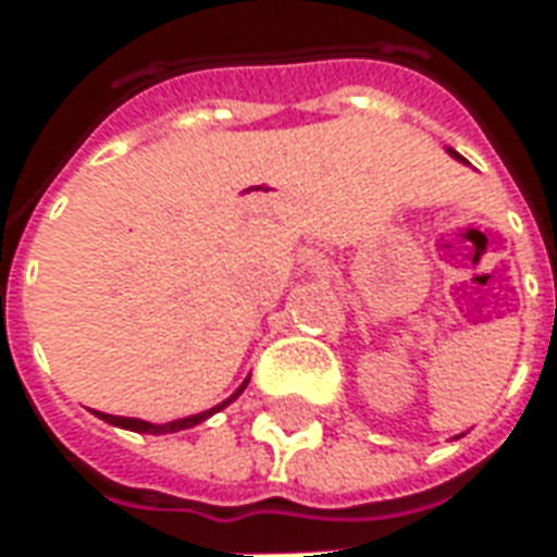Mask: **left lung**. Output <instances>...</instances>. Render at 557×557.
<instances>
[{
	"label": "left lung",
	"instance_id": "1",
	"mask_svg": "<svg viewBox=\"0 0 557 557\" xmlns=\"http://www.w3.org/2000/svg\"><path fill=\"white\" fill-rule=\"evenodd\" d=\"M450 154H454V158H459V154H456V151H450ZM459 160H462V158H459Z\"/></svg>",
	"mask_w": 557,
	"mask_h": 557
}]
</instances>
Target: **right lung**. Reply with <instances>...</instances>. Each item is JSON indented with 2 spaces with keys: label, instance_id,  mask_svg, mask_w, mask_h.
Returning a JSON list of instances; mask_svg holds the SVG:
<instances>
[{
  "label": "right lung",
  "instance_id": "obj_1",
  "mask_svg": "<svg viewBox=\"0 0 557 557\" xmlns=\"http://www.w3.org/2000/svg\"><path fill=\"white\" fill-rule=\"evenodd\" d=\"M244 387H247V382H244L235 394H232L230 399H223L220 406H214V409L208 411H199V414H190V418H182V420H170V423H148V420H137V418H115V414H103V411H98V418L107 420V423H113V426H122V430H134V432H151V435H158V432H178V430H190V426H196V423H202L206 418H211L214 411L226 409L232 399L242 394Z\"/></svg>",
  "mask_w": 557,
  "mask_h": 557
}]
</instances>
